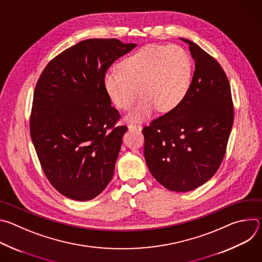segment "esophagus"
Returning a JSON list of instances; mask_svg holds the SVG:
<instances>
[{"mask_svg": "<svg viewBox=\"0 0 262 262\" xmlns=\"http://www.w3.org/2000/svg\"><path fill=\"white\" fill-rule=\"evenodd\" d=\"M128 129L129 130H135V132H141L142 130V126L141 125H137V124H129L128 125Z\"/></svg>", "mask_w": 262, "mask_h": 262, "instance_id": "1", "label": "esophagus"}]
</instances>
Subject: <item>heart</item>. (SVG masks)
Here are the masks:
<instances>
[{"mask_svg": "<svg viewBox=\"0 0 262 262\" xmlns=\"http://www.w3.org/2000/svg\"><path fill=\"white\" fill-rule=\"evenodd\" d=\"M190 55L178 46H147L122 60L119 71H107L103 88L110 100L120 110L129 108V121H142L159 108L162 113L175 110L185 98L192 83ZM139 90L138 91L137 89Z\"/></svg>", "mask_w": 262, "mask_h": 262, "instance_id": "heart-1", "label": "heart"}]
</instances>
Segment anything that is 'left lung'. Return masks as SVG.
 Returning a JSON list of instances; mask_svg holds the SVG:
<instances>
[{"label":"left lung","mask_w":262,"mask_h":262,"mask_svg":"<svg viewBox=\"0 0 262 262\" xmlns=\"http://www.w3.org/2000/svg\"><path fill=\"white\" fill-rule=\"evenodd\" d=\"M195 60L190 90L173 111L143 128L149 171L166 189L190 192L208 181L226 152L233 124L229 81L214 58L189 39Z\"/></svg>","instance_id":"left-lung-1"}]
</instances>
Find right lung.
<instances>
[{
  "label": "right lung",
  "instance_id": "1",
  "mask_svg": "<svg viewBox=\"0 0 262 262\" xmlns=\"http://www.w3.org/2000/svg\"><path fill=\"white\" fill-rule=\"evenodd\" d=\"M136 43L87 39L45 68L37 82L30 134L42 170L65 197L87 201L113 178L122 137L118 111L103 88L107 68Z\"/></svg>",
  "mask_w": 262,
  "mask_h": 262
}]
</instances>
